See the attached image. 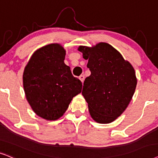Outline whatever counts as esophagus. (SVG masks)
I'll return each mask as SVG.
<instances>
[{"label":"esophagus","mask_w":158,"mask_h":158,"mask_svg":"<svg viewBox=\"0 0 158 158\" xmlns=\"http://www.w3.org/2000/svg\"><path fill=\"white\" fill-rule=\"evenodd\" d=\"M79 79H80L81 82H83L84 80H85V76H84V75L79 76Z\"/></svg>","instance_id":"34e87169"}]
</instances>
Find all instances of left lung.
<instances>
[{
  "mask_svg": "<svg viewBox=\"0 0 158 158\" xmlns=\"http://www.w3.org/2000/svg\"><path fill=\"white\" fill-rule=\"evenodd\" d=\"M78 50L88 60L87 67L91 72L81 92L90 115L98 123H110L123 113L134 95L137 83L135 71L108 43L80 46Z\"/></svg>",
  "mask_w": 158,
  "mask_h": 158,
  "instance_id": "obj_1",
  "label": "left lung"
}]
</instances>
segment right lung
Segmentation results:
<instances>
[{
    "label": "right lung",
    "instance_id": "obj_1",
    "mask_svg": "<svg viewBox=\"0 0 158 158\" xmlns=\"http://www.w3.org/2000/svg\"><path fill=\"white\" fill-rule=\"evenodd\" d=\"M65 52L58 44L40 48L31 56L23 74L27 101L37 115L48 121L61 117L73 97L81 92V81L64 64Z\"/></svg>",
    "mask_w": 158,
    "mask_h": 158
}]
</instances>
